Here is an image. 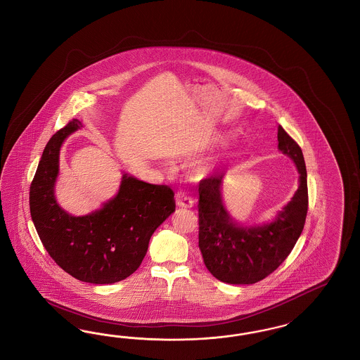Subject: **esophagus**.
I'll return each instance as SVG.
<instances>
[{
  "label": "esophagus",
  "instance_id": "obj_1",
  "mask_svg": "<svg viewBox=\"0 0 360 360\" xmlns=\"http://www.w3.org/2000/svg\"><path fill=\"white\" fill-rule=\"evenodd\" d=\"M175 203L179 207H186V209H188V207H193L194 200L190 197L188 193L184 191V190H179V191L175 193Z\"/></svg>",
  "mask_w": 360,
  "mask_h": 360
}]
</instances>
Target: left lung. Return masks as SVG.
I'll list each match as a JSON object with an SVG mask.
<instances>
[{"instance_id":"left-lung-1","label":"left lung","mask_w":360,"mask_h":360,"mask_svg":"<svg viewBox=\"0 0 360 360\" xmlns=\"http://www.w3.org/2000/svg\"><path fill=\"white\" fill-rule=\"evenodd\" d=\"M278 142L279 150L297 165L299 187L271 224L238 226L222 202L224 174L199 182V250L207 270L224 283L252 285L264 279L285 262L303 231L309 209L303 153L282 126Z\"/></svg>"}]
</instances>
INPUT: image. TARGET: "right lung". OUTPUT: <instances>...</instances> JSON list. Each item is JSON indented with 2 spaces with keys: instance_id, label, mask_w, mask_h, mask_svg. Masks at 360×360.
I'll use <instances>...</instances> for the list:
<instances>
[{
  "instance_id": "1",
  "label": "right lung",
  "mask_w": 360,
  "mask_h": 360,
  "mask_svg": "<svg viewBox=\"0 0 360 360\" xmlns=\"http://www.w3.org/2000/svg\"><path fill=\"white\" fill-rule=\"evenodd\" d=\"M81 127L75 118L50 138L30 185V215L44 248L63 271L82 282L109 285L141 266L153 233L175 210L174 193L124 174L118 194L101 210L68 214L54 198L58 155L65 138Z\"/></svg>"
}]
</instances>
